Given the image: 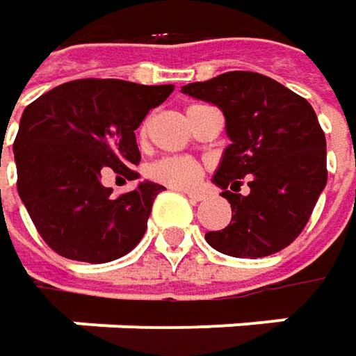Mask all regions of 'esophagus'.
<instances>
[{
    "mask_svg": "<svg viewBox=\"0 0 356 356\" xmlns=\"http://www.w3.org/2000/svg\"><path fill=\"white\" fill-rule=\"evenodd\" d=\"M185 195H187L191 201H203V199H205V195L199 193V191H185Z\"/></svg>",
    "mask_w": 356,
    "mask_h": 356,
    "instance_id": "1",
    "label": "esophagus"
}]
</instances>
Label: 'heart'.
Here are the masks:
<instances>
[{"label":"heart","mask_w":356,"mask_h":356,"mask_svg":"<svg viewBox=\"0 0 356 356\" xmlns=\"http://www.w3.org/2000/svg\"><path fill=\"white\" fill-rule=\"evenodd\" d=\"M193 107H199V105H191L189 109ZM149 175L169 187L189 189V187H195L203 177V165L191 157H165L149 169Z\"/></svg>","instance_id":"1"}]
</instances>
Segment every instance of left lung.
Returning a JSON list of instances; mask_svg holds the SVG:
<instances>
[{
    "label": "left lung",
    "mask_w": 356,
    "mask_h": 356,
    "mask_svg": "<svg viewBox=\"0 0 356 356\" xmlns=\"http://www.w3.org/2000/svg\"><path fill=\"white\" fill-rule=\"evenodd\" d=\"M217 105L231 143L213 175L231 203V223L207 243L239 259L267 257L299 237L327 185V141L311 103L253 71H227L181 87ZM248 177L252 191L238 193Z\"/></svg>",
    "instance_id": "8db88e82"
}]
</instances>
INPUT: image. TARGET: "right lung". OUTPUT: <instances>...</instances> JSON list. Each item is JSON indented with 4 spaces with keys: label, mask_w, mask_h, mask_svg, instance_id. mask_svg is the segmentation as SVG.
<instances>
[{
    "label": "right lung",
    "mask_w": 356,
    "mask_h": 356,
    "mask_svg": "<svg viewBox=\"0 0 356 356\" xmlns=\"http://www.w3.org/2000/svg\"><path fill=\"white\" fill-rule=\"evenodd\" d=\"M173 86L123 79H77L25 107L13 143L17 193L43 241L61 257L109 263L127 255L147 231L163 185L141 181L111 197L101 175L135 181L141 161L135 129L173 93Z\"/></svg>",
    "instance_id": "1"
}]
</instances>
